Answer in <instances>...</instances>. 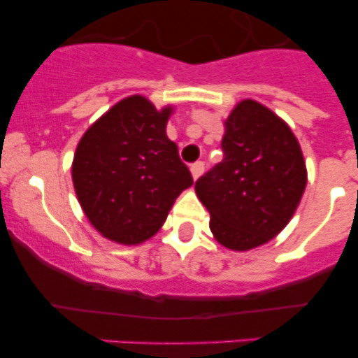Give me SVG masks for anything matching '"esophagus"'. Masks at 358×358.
<instances>
[{"label":"esophagus","instance_id":"obj_1","mask_svg":"<svg viewBox=\"0 0 358 358\" xmlns=\"http://www.w3.org/2000/svg\"><path fill=\"white\" fill-rule=\"evenodd\" d=\"M203 171H205V162H201V160H198V162H194L190 166V173H192L194 180H198L199 176L203 175Z\"/></svg>","mask_w":358,"mask_h":358}]
</instances>
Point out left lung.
Returning a JSON list of instances; mask_svg holds the SVG:
<instances>
[{
    "instance_id": "obj_1",
    "label": "left lung",
    "mask_w": 358,
    "mask_h": 358,
    "mask_svg": "<svg viewBox=\"0 0 358 358\" xmlns=\"http://www.w3.org/2000/svg\"><path fill=\"white\" fill-rule=\"evenodd\" d=\"M224 159L196 182L210 229L228 249L268 242L289 222L307 183L302 150L289 127L255 100L226 120Z\"/></svg>"
}]
</instances>
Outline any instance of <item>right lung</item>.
I'll return each mask as SVG.
<instances>
[{"label": "right lung", "instance_id": "add662e5", "mask_svg": "<svg viewBox=\"0 0 358 358\" xmlns=\"http://www.w3.org/2000/svg\"><path fill=\"white\" fill-rule=\"evenodd\" d=\"M171 108L129 96L79 141L72 178L86 217L103 236L139 243L155 235L180 192L194 180L166 136Z\"/></svg>", "mask_w": 358, "mask_h": 358}]
</instances>
